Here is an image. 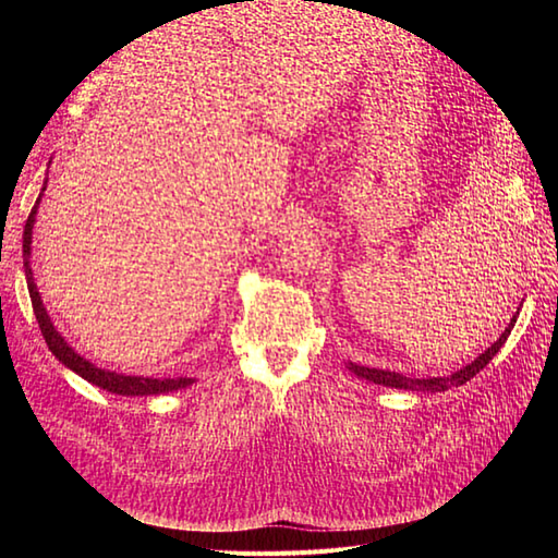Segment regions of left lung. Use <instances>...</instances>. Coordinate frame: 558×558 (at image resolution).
I'll return each instance as SVG.
<instances>
[{"mask_svg": "<svg viewBox=\"0 0 558 558\" xmlns=\"http://www.w3.org/2000/svg\"><path fill=\"white\" fill-rule=\"evenodd\" d=\"M519 314V312H517ZM517 324V316L510 320V326L505 328V332L498 337V340L488 347L482 356H477L470 365H465L459 373H453L449 377H430V379H412V377H404L400 373H388V369H377V367H365V365H356V363H349V369L353 375H359L361 379L367 381H375L381 386H391V388H404V391H424V393H437V391H447L451 386H461L465 381H470L475 377L480 369L486 367V363L492 361L496 353L500 351V347L508 342V337L512 332Z\"/></svg>", "mask_w": 558, "mask_h": 558, "instance_id": "8db88e82", "label": "left lung"}]
</instances>
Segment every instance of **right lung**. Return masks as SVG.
<instances>
[{
  "instance_id": "add662e5",
  "label": "right lung",
  "mask_w": 558,
  "mask_h": 558,
  "mask_svg": "<svg viewBox=\"0 0 558 558\" xmlns=\"http://www.w3.org/2000/svg\"><path fill=\"white\" fill-rule=\"evenodd\" d=\"M253 2V0H251ZM46 191V189H44ZM37 205L32 207L27 221H25V232H23V260H25V277H27V289H29V298H32V310H35V316L39 320V328L44 340L48 344V349L53 351V356L66 365L70 369H74L76 375H81L83 379H88L90 384L107 388L109 393L116 396H158V393H170V391H179V388L191 386L193 379L185 377H177V379H150V377H125V375H116V373H107L102 367H95L90 361L81 359L78 353L62 340V335L56 330V326L50 324V316L46 314V307L41 302V295L37 291V283L32 279V267H29V253H32V228H35V216H37Z\"/></svg>"
}]
</instances>
